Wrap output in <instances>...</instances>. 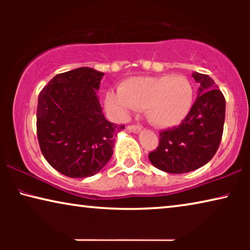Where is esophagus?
Here are the masks:
<instances>
[{
  "label": "esophagus",
  "mask_w": 250,
  "mask_h": 250,
  "mask_svg": "<svg viewBox=\"0 0 250 250\" xmlns=\"http://www.w3.org/2000/svg\"><path fill=\"white\" fill-rule=\"evenodd\" d=\"M127 129L132 133H139V132H141L142 127L139 125H129V126H127Z\"/></svg>",
  "instance_id": "34e87169"
}]
</instances>
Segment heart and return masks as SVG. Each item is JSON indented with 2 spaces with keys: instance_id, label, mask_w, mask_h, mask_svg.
<instances>
[{
  "instance_id": "b5f03b06",
  "label": "heart",
  "mask_w": 250,
  "mask_h": 250,
  "mask_svg": "<svg viewBox=\"0 0 250 250\" xmlns=\"http://www.w3.org/2000/svg\"><path fill=\"white\" fill-rule=\"evenodd\" d=\"M193 86L184 76L133 77L123 82L121 91L105 94V107L114 117L124 119L134 109H145L146 117L157 127H172L189 114Z\"/></svg>"
}]
</instances>
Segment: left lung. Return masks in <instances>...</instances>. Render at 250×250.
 Here are the masks:
<instances>
[{
    "instance_id": "obj_1",
    "label": "left lung",
    "mask_w": 250,
    "mask_h": 250,
    "mask_svg": "<svg viewBox=\"0 0 250 250\" xmlns=\"http://www.w3.org/2000/svg\"><path fill=\"white\" fill-rule=\"evenodd\" d=\"M198 97L182 124L160 132L159 146L149 153L156 168L182 174L206 165L220 146L225 119V99L208 75L194 71Z\"/></svg>"
}]
</instances>
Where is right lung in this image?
I'll return each instance as SVG.
<instances>
[{
  "instance_id": "right-lung-1",
  "label": "right lung",
  "mask_w": 250,
  "mask_h": 250,
  "mask_svg": "<svg viewBox=\"0 0 250 250\" xmlns=\"http://www.w3.org/2000/svg\"><path fill=\"white\" fill-rule=\"evenodd\" d=\"M104 73L88 67L56 75L41 91L36 127L46 162L63 175L83 179L104 168L124 128L105 119L97 92Z\"/></svg>"
}]
</instances>
